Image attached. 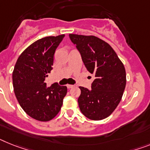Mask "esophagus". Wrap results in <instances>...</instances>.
<instances>
[{
  "mask_svg": "<svg viewBox=\"0 0 150 150\" xmlns=\"http://www.w3.org/2000/svg\"><path fill=\"white\" fill-rule=\"evenodd\" d=\"M73 87H74V85H67V88H73Z\"/></svg>",
  "mask_w": 150,
  "mask_h": 150,
  "instance_id": "esophagus-1",
  "label": "esophagus"
}]
</instances>
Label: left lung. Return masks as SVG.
<instances>
[{"instance_id":"8db88e82","label":"left lung","mask_w":150,"mask_h":150,"mask_svg":"<svg viewBox=\"0 0 150 150\" xmlns=\"http://www.w3.org/2000/svg\"><path fill=\"white\" fill-rule=\"evenodd\" d=\"M69 37L80 52L86 69L94 75L91 90L79 87V108L90 120H103L121 100L127 83L124 64L113 48L97 36L69 34Z\"/></svg>"}]
</instances>
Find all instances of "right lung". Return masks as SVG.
Listing matches in <instances>:
<instances>
[{
  "label": "right lung",
  "instance_id": "obj_1",
  "mask_svg": "<svg viewBox=\"0 0 150 150\" xmlns=\"http://www.w3.org/2000/svg\"><path fill=\"white\" fill-rule=\"evenodd\" d=\"M65 35L36 40L19 56L13 71L14 94L23 110L39 121H49L58 114L67 87L44 82L52 69L54 54Z\"/></svg>",
  "mask_w": 150,
  "mask_h": 150
}]
</instances>
